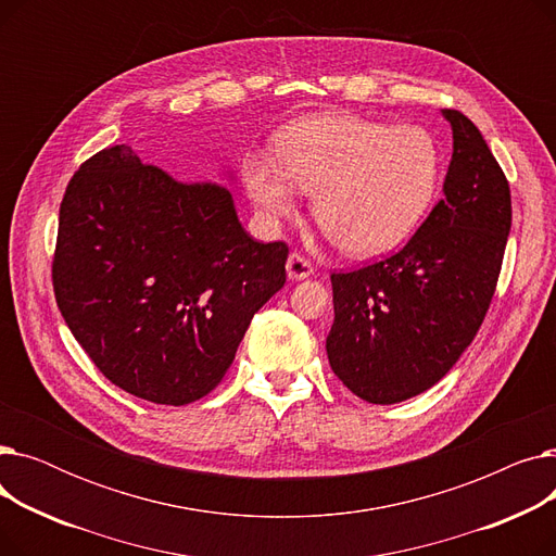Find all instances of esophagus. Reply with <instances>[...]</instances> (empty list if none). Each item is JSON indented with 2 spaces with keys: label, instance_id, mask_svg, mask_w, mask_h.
Listing matches in <instances>:
<instances>
[{
  "label": "esophagus",
  "instance_id": "esophagus-1",
  "mask_svg": "<svg viewBox=\"0 0 556 556\" xmlns=\"http://www.w3.org/2000/svg\"><path fill=\"white\" fill-rule=\"evenodd\" d=\"M286 273H288V279L302 281V279L313 275V266H311V261H306L302 254L293 252L286 261Z\"/></svg>",
  "mask_w": 556,
  "mask_h": 556
}]
</instances>
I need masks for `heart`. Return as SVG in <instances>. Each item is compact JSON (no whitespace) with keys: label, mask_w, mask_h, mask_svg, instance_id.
I'll use <instances>...</instances> for the list:
<instances>
[{"label":"heart","mask_w":556,"mask_h":556,"mask_svg":"<svg viewBox=\"0 0 556 556\" xmlns=\"http://www.w3.org/2000/svg\"><path fill=\"white\" fill-rule=\"evenodd\" d=\"M440 143L421 126H388L354 114H323L277 137V160L248 155L243 187L268 220L293 216L300 191L346 254L392 252L413 237L437 195Z\"/></svg>","instance_id":"heart-1"}]
</instances>
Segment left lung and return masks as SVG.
I'll use <instances>...</instances> for the list:
<instances>
[{
	"label": "left lung",
	"instance_id": "obj_1",
	"mask_svg": "<svg viewBox=\"0 0 556 556\" xmlns=\"http://www.w3.org/2000/svg\"><path fill=\"white\" fill-rule=\"evenodd\" d=\"M442 114L453 130L444 198L403 250L331 275V369L356 396L378 405L440 383L473 342L511 227L509 185L484 137L462 112Z\"/></svg>",
	"mask_w": 556,
	"mask_h": 556
}]
</instances>
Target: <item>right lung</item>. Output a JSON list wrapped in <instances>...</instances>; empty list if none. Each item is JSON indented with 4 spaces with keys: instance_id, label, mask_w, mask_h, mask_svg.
I'll return each mask as SVG.
<instances>
[{
    "instance_id": "right-lung-1",
    "label": "right lung",
    "mask_w": 556,
    "mask_h": 556,
    "mask_svg": "<svg viewBox=\"0 0 556 556\" xmlns=\"http://www.w3.org/2000/svg\"><path fill=\"white\" fill-rule=\"evenodd\" d=\"M286 258V243L243 229L227 187L175 180L122 143L67 185L53 293L108 381L187 405L223 381L254 313L283 288Z\"/></svg>"
}]
</instances>
